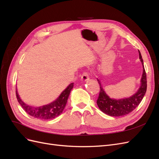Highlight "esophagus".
I'll use <instances>...</instances> for the list:
<instances>
[{
  "instance_id": "34e87169",
  "label": "esophagus",
  "mask_w": 159,
  "mask_h": 159,
  "mask_svg": "<svg viewBox=\"0 0 159 159\" xmlns=\"http://www.w3.org/2000/svg\"><path fill=\"white\" fill-rule=\"evenodd\" d=\"M81 81H88L89 80V75L88 74L87 72H84L83 74L81 75Z\"/></svg>"
}]
</instances>
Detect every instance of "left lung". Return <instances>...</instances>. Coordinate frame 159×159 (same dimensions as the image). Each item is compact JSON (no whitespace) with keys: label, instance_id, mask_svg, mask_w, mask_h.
I'll list each match as a JSON object with an SVG mask.
<instances>
[{"label":"left lung","instance_id":"left-lung-1","mask_svg":"<svg viewBox=\"0 0 159 159\" xmlns=\"http://www.w3.org/2000/svg\"><path fill=\"white\" fill-rule=\"evenodd\" d=\"M139 59L143 66V74L141 79V85L135 93L129 98L122 99H113L104 91L99 80L98 79L100 85V92L97 100V104L102 112L112 117H120L125 115L135 109L141 102L147 91V75L144 68L143 60L140 51L139 50Z\"/></svg>","mask_w":159,"mask_h":159}]
</instances>
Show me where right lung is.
Here are the masks:
<instances>
[{
    "label": "right lung",
    "mask_w": 159,
    "mask_h": 159,
    "mask_svg": "<svg viewBox=\"0 0 159 159\" xmlns=\"http://www.w3.org/2000/svg\"><path fill=\"white\" fill-rule=\"evenodd\" d=\"M73 87L74 83L70 84L54 102L40 107H34L25 103L19 96L17 89L16 94L18 103L28 115L37 119L50 120L57 117L63 111Z\"/></svg>",
    "instance_id": "obj_1"
}]
</instances>
